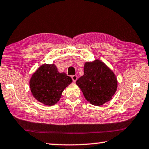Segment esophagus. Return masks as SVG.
<instances>
[{"label": "esophagus", "instance_id": "esophagus-1", "mask_svg": "<svg viewBox=\"0 0 149 149\" xmlns=\"http://www.w3.org/2000/svg\"><path fill=\"white\" fill-rule=\"evenodd\" d=\"M71 78H72L73 82H74L75 83V82L77 81V80L78 79V77H77V75H72V76H71Z\"/></svg>", "mask_w": 149, "mask_h": 149}]
</instances>
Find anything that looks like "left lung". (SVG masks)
<instances>
[{"instance_id": "1", "label": "left lung", "mask_w": 149, "mask_h": 149, "mask_svg": "<svg viewBox=\"0 0 149 149\" xmlns=\"http://www.w3.org/2000/svg\"><path fill=\"white\" fill-rule=\"evenodd\" d=\"M76 83L86 100L97 106L110 101L118 87L115 74L100 60L85 62L84 74Z\"/></svg>"}]
</instances>
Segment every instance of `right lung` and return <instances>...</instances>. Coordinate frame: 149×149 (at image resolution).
<instances>
[{"mask_svg":"<svg viewBox=\"0 0 149 149\" xmlns=\"http://www.w3.org/2000/svg\"><path fill=\"white\" fill-rule=\"evenodd\" d=\"M72 82L66 73L59 72L54 64H44L33 73L29 81L31 93L36 100L46 105L58 103L62 93Z\"/></svg>","mask_w":149,"mask_h":149,"instance_id":"right-lung-1","label":"right lung"}]
</instances>
